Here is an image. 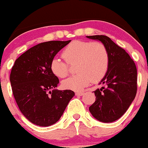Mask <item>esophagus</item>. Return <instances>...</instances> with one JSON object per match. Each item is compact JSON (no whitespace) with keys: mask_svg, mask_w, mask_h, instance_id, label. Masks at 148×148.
I'll list each match as a JSON object with an SVG mask.
<instances>
[{"mask_svg":"<svg viewBox=\"0 0 148 148\" xmlns=\"http://www.w3.org/2000/svg\"><path fill=\"white\" fill-rule=\"evenodd\" d=\"M84 95L83 92H75L76 96H82Z\"/></svg>","mask_w":148,"mask_h":148,"instance_id":"esophagus-1","label":"esophagus"}]
</instances>
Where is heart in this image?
I'll use <instances>...</instances> for the list:
<instances>
[{
    "mask_svg": "<svg viewBox=\"0 0 148 148\" xmlns=\"http://www.w3.org/2000/svg\"><path fill=\"white\" fill-rule=\"evenodd\" d=\"M62 55L68 64H77L75 71L78 73L62 82V87L65 90L81 91L92 80L94 82L101 80L109 69V51L101 42L73 41L64 49ZM67 63L58 58H52L51 71L57 77L63 78L68 73Z\"/></svg>",
    "mask_w": 148,
    "mask_h": 148,
    "instance_id": "1",
    "label": "heart"
}]
</instances>
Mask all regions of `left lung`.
Instances as JSON below:
<instances>
[{"mask_svg": "<svg viewBox=\"0 0 148 148\" xmlns=\"http://www.w3.org/2000/svg\"><path fill=\"white\" fill-rule=\"evenodd\" d=\"M105 45L109 54V66L97 89L96 99L89 108L95 119L104 123L118 120L128 109L137 92V69L128 53L104 35L87 36Z\"/></svg>", "mask_w": 148, "mask_h": 148, "instance_id": "obj_1", "label": "left lung"}]
</instances>
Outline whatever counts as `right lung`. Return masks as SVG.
Wrapping results in <instances>:
<instances>
[{"label": "right lung", "mask_w": 148, "mask_h": 148, "mask_svg": "<svg viewBox=\"0 0 148 148\" xmlns=\"http://www.w3.org/2000/svg\"><path fill=\"white\" fill-rule=\"evenodd\" d=\"M49 41L28 49L15 62L10 81L22 114L39 126L56 123L75 92L56 89L59 80L51 73L50 63L56 53L71 42Z\"/></svg>", "instance_id": "add662e5"}]
</instances>
